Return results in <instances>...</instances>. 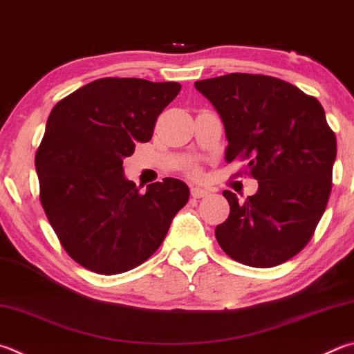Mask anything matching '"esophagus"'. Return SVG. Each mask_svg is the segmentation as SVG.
I'll return each instance as SVG.
<instances>
[{
    "label": "esophagus",
    "instance_id": "1",
    "mask_svg": "<svg viewBox=\"0 0 354 354\" xmlns=\"http://www.w3.org/2000/svg\"><path fill=\"white\" fill-rule=\"evenodd\" d=\"M190 195H192V198H196V199H199V198L207 196V195H209V190H205V189H199V187H192V190H190Z\"/></svg>",
    "mask_w": 354,
    "mask_h": 354
}]
</instances>
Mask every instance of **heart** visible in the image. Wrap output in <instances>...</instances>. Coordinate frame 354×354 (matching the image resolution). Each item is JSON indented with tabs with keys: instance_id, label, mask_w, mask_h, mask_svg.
<instances>
[{
	"instance_id": "heart-1",
	"label": "heart",
	"mask_w": 354,
	"mask_h": 354,
	"mask_svg": "<svg viewBox=\"0 0 354 354\" xmlns=\"http://www.w3.org/2000/svg\"><path fill=\"white\" fill-rule=\"evenodd\" d=\"M187 173H189L190 176L198 178L199 175H201V169H199L198 165H190V167H189V170H187Z\"/></svg>"
}]
</instances>
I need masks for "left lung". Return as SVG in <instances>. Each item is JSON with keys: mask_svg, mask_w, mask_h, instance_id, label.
<instances>
[{"mask_svg": "<svg viewBox=\"0 0 354 354\" xmlns=\"http://www.w3.org/2000/svg\"><path fill=\"white\" fill-rule=\"evenodd\" d=\"M226 130V160H248L259 190L244 203L224 190L215 236L230 259L272 268L310 243L331 194L337 144L320 102L271 75L232 73L195 82Z\"/></svg>", "mask_w": 354, "mask_h": 354, "instance_id": "1", "label": "left lung"}]
</instances>
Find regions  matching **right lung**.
Wrapping results in <instances>:
<instances>
[{
    "label": "right lung",
    "instance_id": "obj_1",
    "mask_svg": "<svg viewBox=\"0 0 354 354\" xmlns=\"http://www.w3.org/2000/svg\"><path fill=\"white\" fill-rule=\"evenodd\" d=\"M179 91L176 82L105 77L50 111L35 155L40 201L63 249L89 271L114 275L142 265L187 204L179 179L142 194L122 167Z\"/></svg>",
    "mask_w": 354,
    "mask_h": 354
}]
</instances>
